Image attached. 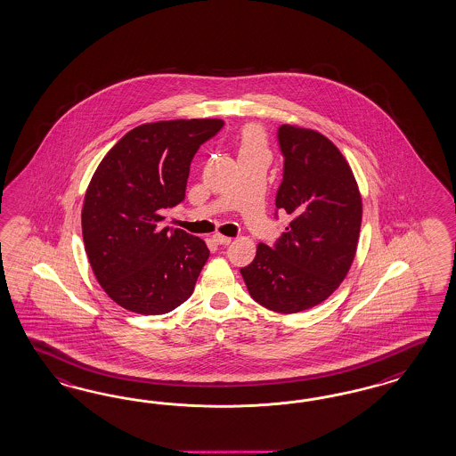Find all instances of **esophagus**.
Returning a JSON list of instances; mask_svg holds the SVG:
<instances>
[{
    "label": "esophagus",
    "mask_w": 456,
    "mask_h": 456,
    "mask_svg": "<svg viewBox=\"0 0 456 456\" xmlns=\"http://www.w3.org/2000/svg\"><path fill=\"white\" fill-rule=\"evenodd\" d=\"M212 239H214V242H216V244H219V246H229V244L232 242V239H231V237H225V235L222 234H214Z\"/></svg>",
    "instance_id": "esophagus-1"
}]
</instances>
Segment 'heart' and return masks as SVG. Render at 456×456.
<instances>
[{"mask_svg": "<svg viewBox=\"0 0 456 456\" xmlns=\"http://www.w3.org/2000/svg\"><path fill=\"white\" fill-rule=\"evenodd\" d=\"M264 147H265V138H264L263 130L259 126L248 125L242 130L240 153L264 151Z\"/></svg>", "mask_w": 456, "mask_h": 456, "instance_id": "obj_1", "label": "heart"}]
</instances>
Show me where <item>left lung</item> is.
I'll return each instance as SVG.
<instances>
[{"mask_svg": "<svg viewBox=\"0 0 456 456\" xmlns=\"http://www.w3.org/2000/svg\"><path fill=\"white\" fill-rule=\"evenodd\" d=\"M284 174L276 208L289 214L274 248L257 246L240 269L264 307L292 314L326 301L345 279L358 248L362 202L343 153L316 130L281 125Z\"/></svg>", "mask_w": 456, "mask_h": 456, "instance_id": "1", "label": "left lung"}]
</instances>
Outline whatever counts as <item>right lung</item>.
<instances>
[{"label": "right lung", "mask_w": 456, "mask_h": 456, "mask_svg": "<svg viewBox=\"0 0 456 456\" xmlns=\"http://www.w3.org/2000/svg\"><path fill=\"white\" fill-rule=\"evenodd\" d=\"M219 118L138 125L97 167L85 193V250L100 286L138 314H166L192 296L208 263L200 237L160 229V210L185 199L193 155Z\"/></svg>", "instance_id": "obj_1"}]
</instances>
